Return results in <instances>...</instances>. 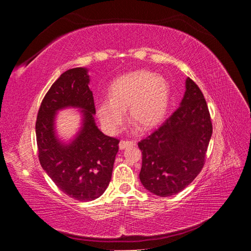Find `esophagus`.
<instances>
[{
  "label": "esophagus",
  "instance_id": "obj_1",
  "mask_svg": "<svg viewBox=\"0 0 251 251\" xmlns=\"http://www.w3.org/2000/svg\"><path fill=\"white\" fill-rule=\"evenodd\" d=\"M133 144H134V141H131V140H121L119 142V149L120 150H125L126 147L133 146Z\"/></svg>",
  "mask_w": 251,
  "mask_h": 251
}]
</instances>
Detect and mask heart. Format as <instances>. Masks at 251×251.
<instances>
[{
  "label": "heart",
  "instance_id": "heart-1",
  "mask_svg": "<svg viewBox=\"0 0 251 251\" xmlns=\"http://www.w3.org/2000/svg\"><path fill=\"white\" fill-rule=\"evenodd\" d=\"M110 100L96 104V113L103 128L114 134L124 123L125 111L139 130H150L162 121L169 109V82L154 72L140 70L118 77L109 91Z\"/></svg>",
  "mask_w": 251,
  "mask_h": 251
}]
</instances>
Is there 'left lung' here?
Wrapping results in <instances>:
<instances>
[{"label":"left lung","mask_w":251,"mask_h":251,"mask_svg":"<svg viewBox=\"0 0 251 251\" xmlns=\"http://www.w3.org/2000/svg\"><path fill=\"white\" fill-rule=\"evenodd\" d=\"M180 107L147 138L139 178L148 191L160 197L180 193L198 176L206 158L212 124L206 100L187 77Z\"/></svg>","instance_id":"left-lung-1"}]
</instances>
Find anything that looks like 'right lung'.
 I'll return each mask as SVG.
<instances>
[{"label": "right lung", "instance_id": "1", "mask_svg": "<svg viewBox=\"0 0 251 251\" xmlns=\"http://www.w3.org/2000/svg\"><path fill=\"white\" fill-rule=\"evenodd\" d=\"M85 68L67 70L53 82L42 100L35 124L39 160L55 185L70 198L92 201L107 189L119 140L98 130L95 104ZM72 106L83 111L82 130L69 145L55 136L54 119L58 110Z\"/></svg>", "mask_w": 251, "mask_h": 251}]
</instances>
